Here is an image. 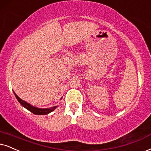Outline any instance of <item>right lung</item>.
Here are the masks:
<instances>
[{
    "label": "right lung",
    "instance_id": "add662e5",
    "mask_svg": "<svg viewBox=\"0 0 151 151\" xmlns=\"http://www.w3.org/2000/svg\"><path fill=\"white\" fill-rule=\"evenodd\" d=\"M14 93L15 97H16L17 99V100L19 101V102L20 104L24 106V107L26 108V109L30 111V112H32L33 114H35V115H46V114L51 113V111H53L57 107V106H53V107H51V108H47V109H41V108L35 107V106H32L31 104H28V103L25 102L24 100H22L20 98H19V97L17 96V95L15 94L14 92Z\"/></svg>",
    "mask_w": 151,
    "mask_h": 151
}]
</instances>
